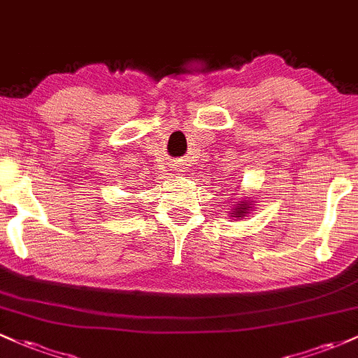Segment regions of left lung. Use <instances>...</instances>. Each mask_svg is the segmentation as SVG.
<instances>
[{"mask_svg":"<svg viewBox=\"0 0 358 358\" xmlns=\"http://www.w3.org/2000/svg\"><path fill=\"white\" fill-rule=\"evenodd\" d=\"M250 206L251 203H248V202H245V203H241V206H238V207H234L233 209V212H231V217H243V215L246 214V210L250 209Z\"/></svg>","mask_w":358,"mask_h":358,"instance_id":"1","label":"left lung"}]
</instances>
